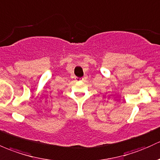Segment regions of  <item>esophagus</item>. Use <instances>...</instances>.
Instances as JSON below:
<instances>
[{"label":"esophagus","instance_id":"esophagus-1","mask_svg":"<svg viewBox=\"0 0 160 160\" xmlns=\"http://www.w3.org/2000/svg\"><path fill=\"white\" fill-rule=\"evenodd\" d=\"M83 79H84L83 78H78V77H77V78H75V80L76 81H82Z\"/></svg>","mask_w":160,"mask_h":160}]
</instances>
